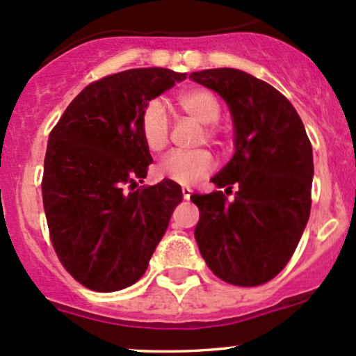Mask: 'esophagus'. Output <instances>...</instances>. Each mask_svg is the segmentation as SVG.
<instances>
[{
  "mask_svg": "<svg viewBox=\"0 0 356 356\" xmlns=\"http://www.w3.org/2000/svg\"><path fill=\"white\" fill-rule=\"evenodd\" d=\"M181 193H182V198L189 200V198H191V195H193V189L189 188V186H184V188L181 189Z\"/></svg>",
  "mask_w": 356,
  "mask_h": 356,
  "instance_id": "obj_1",
  "label": "esophagus"
}]
</instances>
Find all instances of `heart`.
<instances>
[{
  "label": "heart",
  "mask_w": 356,
  "mask_h": 356,
  "mask_svg": "<svg viewBox=\"0 0 356 356\" xmlns=\"http://www.w3.org/2000/svg\"><path fill=\"white\" fill-rule=\"evenodd\" d=\"M179 110L203 124L207 141L215 143L220 136L217 120L220 118L222 106L217 96L203 88L182 89L175 95ZM141 136L146 148L158 153L168 145V118L160 102H149L141 115ZM213 167V156L207 149L196 152H174L158 165V175L177 184H193L207 175Z\"/></svg>",
  "instance_id": "1"
}]
</instances>
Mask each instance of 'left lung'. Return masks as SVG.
Wrapping results in <instances>:
<instances>
[{
    "instance_id": "left-lung-1",
    "label": "left lung",
    "mask_w": 356,
    "mask_h": 356,
    "mask_svg": "<svg viewBox=\"0 0 356 356\" xmlns=\"http://www.w3.org/2000/svg\"><path fill=\"white\" fill-rule=\"evenodd\" d=\"M189 77L225 99L234 122L236 153L211 179L222 191L191 196L195 229L210 270L232 286L274 279L293 257L312 208L314 155L300 115L268 82L236 68H208Z\"/></svg>"
}]
</instances>
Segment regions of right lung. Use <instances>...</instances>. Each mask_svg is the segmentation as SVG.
<instances>
[{
	"label": "right lung",
	"instance_id": "1",
	"mask_svg": "<svg viewBox=\"0 0 356 356\" xmlns=\"http://www.w3.org/2000/svg\"><path fill=\"white\" fill-rule=\"evenodd\" d=\"M188 77L168 68H132L86 86L49 132L42 204L56 257L98 293L129 288L146 272L182 201L163 179L134 189L153 161L141 136L148 103Z\"/></svg>",
	"mask_w": 356,
	"mask_h": 356
}]
</instances>
